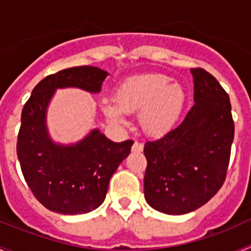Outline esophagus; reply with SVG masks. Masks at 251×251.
Segmentation results:
<instances>
[{
	"label": "esophagus",
	"mask_w": 251,
	"mask_h": 251,
	"mask_svg": "<svg viewBox=\"0 0 251 251\" xmlns=\"http://www.w3.org/2000/svg\"><path fill=\"white\" fill-rule=\"evenodd\" d=\"M143 147H145V146H143V143L136 141L134 143H133L132 151H133V152H136V153H141L142 151H143Z\"/></svg>",
	"instance_id": "34e87169"
}]
</instances>
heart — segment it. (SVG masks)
I'll list each match as a JSON object with an SVG mask.
<instances>
[{"label": "heart", "mask_w": 251, "mask_h": 251, "mask_svg": "<svg viewBox=\"0 0 251 251\" xmlns=\"http://www.w3.org/2000/svg\"><path fill=\"white\" fill-rule=\"evenodd\" d=\"M162 74H141L124 79L114 92V101L103 100V110L114 123H127V113L139 110L142 129L152 137L167 134L176 126L185 106L182 86L168 84Z\"/></svg>", "instance_id": "obj_1"}]
</instances>
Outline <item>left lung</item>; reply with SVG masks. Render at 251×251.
Wrapping results in <instances>:
<instances>
[{"label": "left lung", "mask_w": 251, "mask_h": 251, "mask_svg": "<svg viewBox=\"0 0 251 251\" xmlns=\"http://www.w3.org/2000/svg\"><path fill=\"white\" fill-rule=\"evenodd\" d=\"M194 106L178 127L147 142L146 201L157 211L183 215L205 205L224 185L234 141L227 93L210 73L191 69Z\"/></svg>", "instance_id": "8db88e82"}]
</instances>
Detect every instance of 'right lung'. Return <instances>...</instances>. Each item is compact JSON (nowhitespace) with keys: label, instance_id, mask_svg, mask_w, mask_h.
Instances as JSON below:
<instances>
[{"label":"right lung","instance_id":"add662e5","mask_svg":"<svg viewBox=\"0 0 251 251\" xmlns=\"http://www.w3.org/2000/svg\"><path fill=\"white\" fill-rule=\"evenodd\" d=\"M106 75L95 66L64 69L44 77L24 105L17 157L30 190L50 211L77 215L100 206L110 177L129 154L133 141L115 143L99 129L69 146L49 137L46 109L55 90L79 88L99 93Z\"/></svg>","mask_w":251,"mask_h":251}]
</instances>
